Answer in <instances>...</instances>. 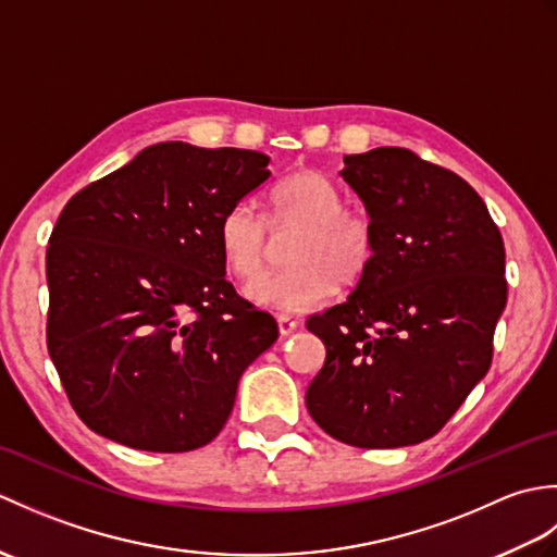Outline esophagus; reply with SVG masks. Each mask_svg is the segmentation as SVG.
<instances>
[{"instance_id":"34e87169","label":"esophagus","mask_w":557,"mask_h":557,"mask_svg":"<svg viewBox=\"0 0 557 557\" xmlns=\"http://www.w3.org/2000/svg\"><path fill=\"white\" fill-rule=\"evenodd\" d=\"M297 327H299V321H294V318H289V315H277V330L282 337L292 335Z\"/></svg>"}]
</instances>
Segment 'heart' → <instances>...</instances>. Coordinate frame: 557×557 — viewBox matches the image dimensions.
Returning a JSON list of instances; mask_svg holds the SVG:
<instances>
[{
    "label": "heart",
    "mask_w": 557,
    "mask_h": 557,
    "mask_svg": "<svg viewBox=\"0 0 557 557\" xmlns=\"http://www.w3.org/2000/svg\"><path fill=\"white\" fill-rule=\"evenodd\" d=\"M272 232L297 230L287 246V270L246 287V299L277 313H301L323 306L337 285L351 287L369 272L375 253L373 227L345 208V196L327 174L297 170L270 194ZM220 253L236 280L260 275L268 260V227L253 206L224 212L218 227Z\"/></svg>",
    "instance_id": "b5f03b06"
}]
</instances>
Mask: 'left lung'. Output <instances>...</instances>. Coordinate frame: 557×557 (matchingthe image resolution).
Here are the masks:
<instances>
[{
  "label": "left lung",
  "mask_w": 557,
  "mask_h": 557,
  "mask_svg": "<svg viewBox=\"0 0 557 557\" xmlns=\"http://www.w3.org/2000/svg\"><path fill=\"white\" fill-rule=\"evenodd\" d=\"M339 174L369 212L375 253L345 304L306 321L327 351L306 407L339 443L417 445L491 369L503 236L474 188L407 148L345 156Z\"/></svg>",
  "instance_id": "1"
}]
</instances>
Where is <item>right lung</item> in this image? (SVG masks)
Wrapping results in <instances>:
<instances>
[{"mask_svg":"<svg viewBox=\"0 0 557 557\" xmlns=\"http://www.w3.org/2000/svg\"><path fill=\"white\" fill-rule=\"evenodd\" d=\"M268 162L168 140L64 206L47 246V351L90 431L188 453L227 423L277 323L224 280L218 227L268 182Z\"/></svg>","mask_w":557,"mask_h":557,"instance_id":"1","label":"right lung"}]
</instances>
